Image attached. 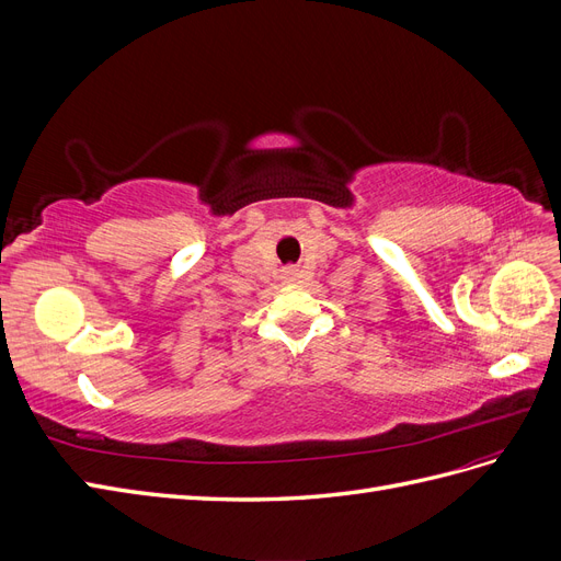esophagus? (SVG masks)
<instances>
[{"label": "esophagus", "instance_id": "34e87169", "mask_svg": "<svg viewBox=\"0 0 561 561\" xmlns=\"http://www.w3.org/2000/svg\"><path fill=\"white\" fill-rule=\"evenodd\" d=\"M287 276H290V278H297V271H295V268H290V271H287Z\"/></svg>", "mask_w": 561, "mask_h": 561}]
</instances>
